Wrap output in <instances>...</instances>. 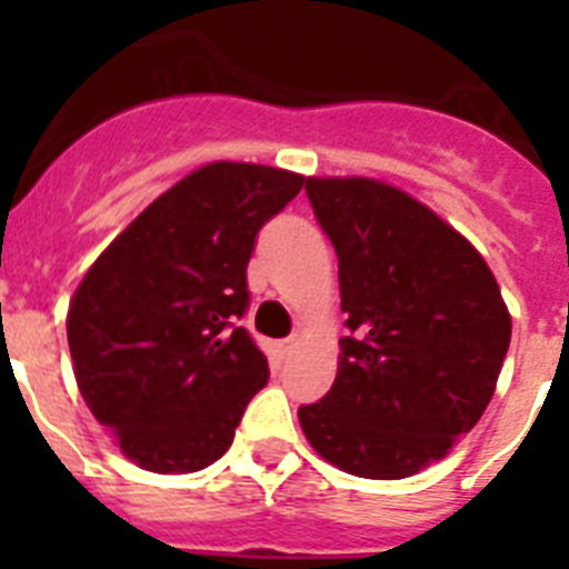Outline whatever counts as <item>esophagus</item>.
<instances>
[{"mask_svg":"<svg viewBox=\"0 0 569 569\" xmlns=\"http://www.w3.org/2000/svg\"><path fill=\"white\" fill-rule=\"evenodd\" d=\"M296 347H299V336H296V333L288 336V339H281V341H279V350H281V353H284V356L293 353Z\"/></svg>","mask_w":569,"mask_h":569,"instance_id":"1","label":"esophagus"}]
</instances>
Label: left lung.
<instances>
[{
    "label": "left lung",
    "mask_w": 569,
    "mask_h": 569,
    "mask_svg": "<svg viewBox=\"0 0 569 569\" xmlns=\"http://www.w3.org/2000/svg\"><path fill=\"white\" fill-rule=\"evenodd\" d=\"M339 256V373L299 407L321 459L361 479H407L445 459L490 405L510 313L470 241L405 190L376 179H308Z\"/></svg>",
    "instance_id": "1"
}]
</instances>
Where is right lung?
Returning a JSON list of instances; mask_svg holds the SVG:
<instances>
[{
	"label": "right lung",
	"mask_w": 569,
	"mask_h": 569,
	"mask_svg": "<svg viewBox=\"0 0 569 569\" xmlns=\"http://www.w3.org/2000/svg\"><path fill=\"white\" fill-rule=\"evenodd\" d=\"M301 184L264 164H204L136 216L73 293L79 393L142 470L213 465L268 385V359L236 321L256 236Z\"/></svg>",
	"instance_id": "obj_1"
}]
</instances>
